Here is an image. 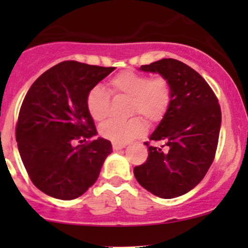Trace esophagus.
Masks as SVG:
<instances>
[{"mask_svg":"<svg viewBox=\"0 0 248 248\" xmlns=\"http://www.w3.org/2000/svg\"><path fill=\"white\" fill-rule=\"evenodd\" d=\"M124 147H126V144L113 143V150H114V152H118V150H120V149H124Z\"/></svg>","mask_w":248,"mask_h":248,"instance_id":"34e87169","label":"esophagus"}]
</instances>
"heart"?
Wrapping results in <instances>:
<instances>
[{
  "label": "heart",
  "instance_id": "1",
  "mask_svg": "<svg viewBox=\"0 0 248 248\" xmlns=\"http://www.w3.org/2000/svg\"><path fill=\"white\" fill-rule=\"evenodd\" d=\"M112 95L129 98L128 114L143 116L148 124H157L167 114L171 104V86L163 77H149L133 71H124L108 81ZM85 104L88 114L96 122L104 121L109 113V94L100 86H94L87 92ZM144 132L143 122L138 116L126 121L109 120L102 124L99 133L113 143L124 144L135 140Z\"/></svg>",
  "mask_w": 248,
  "mask_h": 248
}]
</instances>
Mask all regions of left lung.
<instances>
[{
	"mask_svg": "<svg viewBox=\"0 0 248 248\" xmlns=\"http://www.w3.org/2000/svg\"><path fill=\"white\" fill-rule=\"evenodd\" d=\"M139 70L158 73L171 86V104L149 140L148 158L134 168L136 181L153 195L175 198L192 190L211 167L221 124L217 96L204 78L184 62L164 58Z\"/></svg>",
	"mask_w": 248,
	"mask_h": 248,
	"instance_id": "obj_1",
	"label": "left lung"
}]
</instances>
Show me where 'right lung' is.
Returning a JSON list of instances; mask_svg holds the SVG:
<instances>
[{"mask_svg":"<svg viewBox=\"0 0 248 248\" xmlns=\"http://www.w3.org/2000/svg\"><path fill=\"white\" fill-rule=\"evenodd\" d=\"M115 67L59 62L31 85L19 109L16 141L28 175L47 196L71 201L99 177L112 144L96 135L85 99ZM76 141H85L75 146Z\"/></svg>","mask_w":248,"mask_h":248,"instance_id":"obj_1","label":"right lung"}]
</instances>
